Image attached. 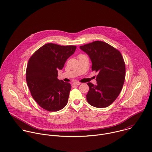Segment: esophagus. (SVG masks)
<instances>
[{
	"label": "esophagus",
	"instance_id": "obj_1",
	"mask_svg": "<svg viewBox=\"0 0 152 152\" xmlns=\"http://www.w3.org/2000/svg\"><path fill=\"white\" fill-rule=\"evenodd\" d=\"M80 84H81V83H78V82H75V83H73V84H72L73 86H79Z\"/></svg>",
	"mask_w": 152,
	"mask_h": 152
}]
</instances>
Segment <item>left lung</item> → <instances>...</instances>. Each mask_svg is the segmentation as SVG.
<instances>
[{
  "mask_svg": "<svg viewBox=\"0 0 152 152\" xmlns=\"http://www.w3.org/2000/svg\"><path fill=\"white\" fill-rule=\"evenodd\" d=\"M90 56L92 71L98 72L97 85L87 83L88 102L97 108L111 105L120 94L125 80L126 66L121 53L102 41H96L80 47Z\"/></svg>",
  "mask_w": 152,
  "mask_h": 152,
  "instance_id": "1",
  "label": "left lung"
}]
</instances>
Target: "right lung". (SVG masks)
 <instances>
[{
  "mask_svg": "<svg viewBox=\"0 0 152 152\" xmlns=\"http://www.w3.org/2000/svg\"><path fill=\"white\" fill-rule=\"evenodd\" d=\"M77 48L74 45L47 44L35 52L27 65L26 80L33 99L42 108L57 111L66 105L71 84L58 79L67 59Z\"/></svg>",
  "mask_w": 152,
  "mask_h": 152,
  "instance_id": "add662e5",
  "label": "right lung"
}]
</instances>
